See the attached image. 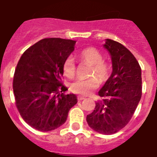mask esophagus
<instances>
[{
	"label": "esophagus",
	"instance_id": "obj_1",
	"mask_svg": "<svg viewBox=\"0 0 157 157\" xmlns=\"http://www.w3.org/2000/svg\"><path fill=\"white\" fill-rule=\"evenodd\" d=\"M84 99H85V98H83V97H82V96H78V101H82V100Z\"/></svg>",
	"mask_w": 157,
	"mask_h": 157
}]
</instances>
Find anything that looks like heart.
<instances>
[{
	"label": "heart",
	"mask_w": 157,
	"mask_h": 157,
	"mask_svg": "<svg viewBox=\"0 0 157 157\" xmlns=\"http://www.w3.org/2000/svg\"><path fill=\"white\" fill-rule=\"evenodd\" d=\"M78 57L82 62L91 65L89 71V76L92 77L88 79H78L71 84V90L76 94L87 96L90 94L99 86V80L101 82L106 81L109 77L110 67L109 64L104 61L103 55L97 48L90 47L80 51ZM76 66L74 59L68 56L65 59L63 63V72L67 78H73L75 75ZM93 76L98 78L93 77Z\"/></svg>",
	"instance_id": "1"
}]
</instances>
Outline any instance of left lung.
<instances>
[{"mask_svg":"<svg viewBox=\"0 0 157 157\" xmlns=\"http://www.w3.org/2000/svg\"><path fill=\"white\" fill-rule=\"evenodd\" d=\"M112 72L98 95L94 112L87 115L90 128L103 134H112L126 127L141 98V67L129 49L116 41L106 39Z\"/></svg>","mask_w":157,"mask_h":157,"instance_id":"8db88e82","label":"left lung"}]
</instances>
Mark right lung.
I'll return each instance as SVG.
<instances>
[{
    "instance_id": "obj_1",
    "label": "right lung",
    "mask_w": 157,
    "mask_h": 157,
    "mask_svg": "<svg viewBox=\"0 0 157 157\" xmlns=\"http://www.w3.org/2000/svg\"><path fill=\"white\" fill-rule=\"evenodd\" d=\"M75 41L44 38L25 51L13 77L16 105L26 123L46 132L66 122L68 112L77 104L75 94H64L63 63L75 49Z\"/></svg>"
}]
</instances>
